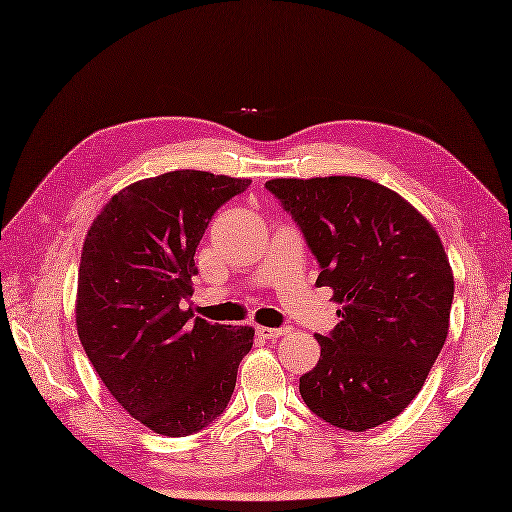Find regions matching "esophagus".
Instances as JSON below:
<instances>
[{"mask_svg": "<svg viewBox=\"0 0 512 512\" xmlns=\"http://www.w3.org/2000/svg\"><path fill=\"white\" fill-rule=\"evenodd\" d=\"M257 334L262 336V339H279V336L286 334V330H281V328H266V325H257Z\"/></svg>", "mask_w": 512, "mask_h": 512, "instance_id": "esophagus-1", "label": "esophagus"}]
</instances>
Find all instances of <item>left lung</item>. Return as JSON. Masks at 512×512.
<instances>
[{"mask_svg":"<svg viewBox=\"0 0 512 512\" xmlns=\"http://www.w3.org/2000/svg\"><path fill=\"white\" fill-rule=\"evenodd\" d=\"M266 189L301 228L341 323L317 336L321 358L299 378L325 422L374 429L418 396L449 334L453 273L427 217L383 184L275 178Z\"/></svg>","mask_w":512,"mask_h":512,"instance_id":"8db88e82","label":"left lung"}]
</instances>
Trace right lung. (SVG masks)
Returning <instances> with one entry per match:
<instances>
[{
  "instance_id": "add662e5",
  "label": "right lung",
  "mask_w": 512,
  "mask_h": 512,
  "mask_svg": "<svg viewBox=\"0 0 512 512\" xmlns=\"http://www.w3.org/2000/svg\"><path fill=\"white\" fill-rule=\"evenodd\" d=\"M246 178L180 169L138 180L96 215L83 242L76 330L129 416L160 436L204 429L233 396L248 325L193 319V255L213 213Z\"/></svg>"
}]
</instances>
